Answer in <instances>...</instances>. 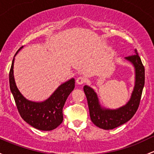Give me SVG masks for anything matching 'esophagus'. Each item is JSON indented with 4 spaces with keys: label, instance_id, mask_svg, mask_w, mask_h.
Instances as JSON below:
<instances>
[{
    "label": "esophagus",
    "instance_id": "34e87169",
    "mask_svg": "<svg viewBox=\"0 0 154 154\" xmlns=\"http://www.w3.org/2000/svg\"><path fill=\"white\" fill-rule=\"evenodd\" d=\"M85 81V79L83 77H77V80H76V82H77V85H82Z\"/></svg>",
    "mask_w": 154,
    "mask_h": 154
}]
</instances>
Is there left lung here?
Here are the masks:
<instances>
[{"label": "left lung", "mask_w": 154, "mask_h": 154, "mask_svg": "<svg viewBox=\"0 0 154 154\" xmlns=\"http://www.w3.org/2000/svg\"><path fill=\"white\" fill-rule=\"evenodd\" d=\"M134 51V54L125 58L134 65L135 85L131 99L124 106L113 110L103 108L99 103L97 95L94 90L88 85L83 87L88 101L91 119L95 125L100 128L111 130L122 125L130 120L138 109L145 85V67L137 49Z\"/></svg>", "instance_id": "1"}]
</instances>
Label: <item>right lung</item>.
I'll return each mask as SVG.
<instances>
[{
    "instance_id": "add662e5",
    "label": "right lung",
    "mask_w": 154,
    "mask_h": 154,
    "mask_svg": "<svg viewBox=\"0 0 154 154\" xmlns=\"http://www.w3.org/2000/svg\"><path fill=\"white\" fill-rule=\"evenodd\" d=\"M20 47L14 54L15 57ZM14 57L9 72V86L18 112L25 122L40 131H51L57 128L63 120V108L68 97L74 90V78L61 84L49 98L40 103L26 100L20 94L14 82L13 67Z\"/></svg>"
}]
</instances>
